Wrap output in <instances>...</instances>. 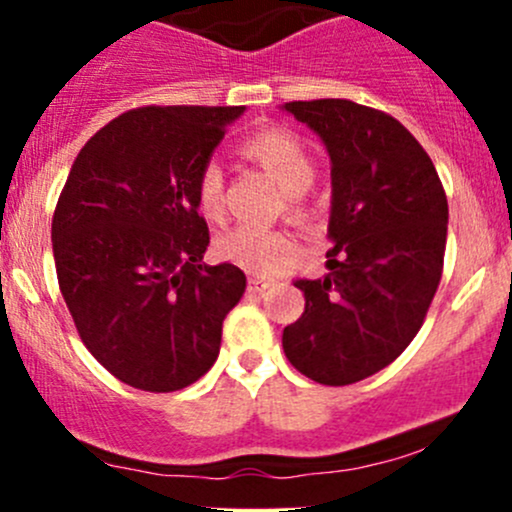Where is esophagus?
Here are the masks:
<instances>
[{"label":"esophagus","instance_id":"34e87169","mask_svg":"<svg viewBox=\"0 0 512 512\" xmlns=\"http://www.w3.org/2000/svg\"><path fill=\"white\" fill-rule=\"evenodd\" d=\"M247 285H250L252 292H265V289H270L272 285H275V280H272V277L255 275V272H252V275L247 277Z\"/></svg>","mask_w":512,"mask_h":512}]
</instances>
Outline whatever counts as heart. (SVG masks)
Listing matches in <instances>:
<instances>
[{"label":"heart","mask_w":512,"mask_h":512,"mask_svg":"<svg viewBox=\"0 0 512 512\" xmlns=\"http://www.w3.org/2000/svg\"><path fill=\"white\" fill-rule=\"evenodd\" d=\"M242 153L267 170L287 193H302L314 178L312 153L297 136L282 128H267L242 143ZM195 200L200 213L220 218L223 213V170L218 163H205L195 180ZM292 237L282 230L260 225H237L215 240V252L230 265L255 275H272L285 265Z\"/></svg>","instance_id":"heart-1"}]
</instances>
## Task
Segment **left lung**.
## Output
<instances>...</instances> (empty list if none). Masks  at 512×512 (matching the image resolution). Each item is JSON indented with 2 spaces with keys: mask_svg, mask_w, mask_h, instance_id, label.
Segmentation results:
<instances>
[{
  "mask_svg": "<svg viewBox=\"0 0 512 512\" xmlns=\"http://www.w3.org/2000/svg\"><path fill=\"white\" fill-rule=\"evenodd\" d=\"M332 160L327 275L297 280L304 312L282 332L289 364L324 386L389 366L416 337L443 272L448 200L421 143L347 98L285 103Z\"/></svg>",
  "mask_w": 512,
  "mask_h": 512,
  "instance_id": "left-lung-1",
  "label": "left lung"
}]
</instances>
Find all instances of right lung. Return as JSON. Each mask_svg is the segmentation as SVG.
Masks as SVG:
<instances>
[{"mask_svg": "<svg viewBox=\"0 0 512 512\" xmlns=\"http://www.w3.org/2000/svg\"><path fill=\"white\" fill-rule=\"evenodd\" d=\"M245 106H143L76 156L51 220L56 277L81 342L133 389L208 374L247 280L205 265L195 180Z\"/></svg>", "mask_w": 512, "mask_h": 512, "instance_id": "1", "label": "right lung"}]
</instances>
